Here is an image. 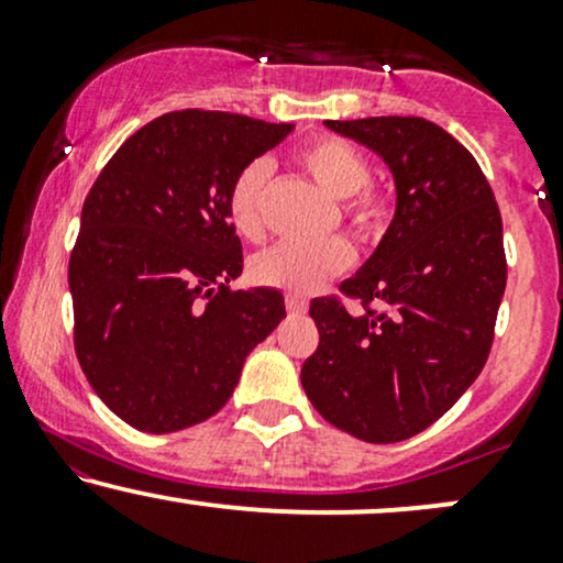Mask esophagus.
Returning a JSON list of instances; mask_svg holds the SVG:
<instances>
[{
    "label": "esophagus",
    "instance_id": "obj_1",
    "mask_svg": "<svg viewBox=\"0 0 563 563\" xmlns=\"http://www.w3.org/2000/svg\"><path fill=\"white\" fill-rule=\"evenodd\" d=\"M286 307H288V312H307V301L301 299V296H296V294H288L286 296Z\"/></svg>",
    "mask_w": 563,
    "mask_h": 563
}]
</instances>
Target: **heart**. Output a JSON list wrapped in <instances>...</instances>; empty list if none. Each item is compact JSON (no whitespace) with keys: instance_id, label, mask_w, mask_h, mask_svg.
Returning a JSON list of instances; mask_svg holds the SVG:
<instances>
[{"instance_id":"heart-1","label":"heart","mask_w":563,"mask_h":563,"mask_svg":"<svg viewBox=\"0 0 563 563\" xmlns=\"http://www.w3.org/2000/svg\"><path fill=\"white\" fill-rule=\"evenodd\" d=\"M301 166L318 187L339 198V214L357 235L376 238L391 217V200L384 190L371 185V161L360 147L344 137L322 134L296 153ZM269 164L251 161L232 179L228 192V217L238 235L256 241L264 232V198H267ZM354 251L344 238H328L320 243H277L262 251L251 264V275L262 286L312 294L335 275L346 273Z\"/></svg>"}]
</instances>
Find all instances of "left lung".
<instances>
[{
	"instance_id": "obj_1",
	"label": "left lung",
	"mask_w": 563,
	"mask_h": 563,
	"mask_svg": "<svg viewBox=\"0 0 563 563\" xmlns=\"http://www.w3.org/2000/svg\"><path fill=\"white\" fill-rule=\"evenodd\" d=\"M376 151L397 183V211L376 254L309 303L320 344L301 365L314 410L373 444L439 421L489 357L508 264L503 219L482 166L418 115L325 121Z\"/></svg>"
}]
</instances>
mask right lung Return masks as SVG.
<instances>
[{
  "label": "right lung",
  "instance_id": "obj_1",
  "mask_svg": "<svg viewBox=\"0 0 563 563\" xmlns=\"http://www.w3.org/2000/svg\"><path fill=\"white\" fill-rule=\"evenodd\" d=\"M290 129L164 113L113 153L84 200L68 262L76 357L134 429L169 434L222 410L251 349L286 318L280 290L228 286L243 269L228 192Z\"/></svg>",
  "mask_w": 563,
  "mask_h": 563
}]
</instances>
